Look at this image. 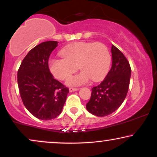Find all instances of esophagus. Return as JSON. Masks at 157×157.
<instances>
[{
    "mask_svg": "<svg viewBox=\"0 0 157 157\" xmlns=\"http://www.w3.org/2000/svg\"><path fill=\"white\" fill-rule=\"evenodd\" d=\"M78 89H79L78 88H73V87H70V88H69V91L74 92L75 91V90H77Z\"/></svg>",
    "mask_w": 157,
    "mask_h": 157,
    "instance_id": "1",
    "label": "esophagus"
}]
</instances>
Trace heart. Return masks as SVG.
Segmentation results:
<instances>
[{
	"mask_svg": "<svg viewBox=\"0 0 157 157\" xmlns=\"http://www.w3.org/2000/svg\"><path fill=\"white\" fill-rule=\"evenodd\" d=\"M63 58H51L49 69L52 75L60 80H67L77 70L82 71L67 80L69 85H81L89 79L99 81L108 72L111 64L110 52L102 43L77 42L60 51Z\"/></svg>",
	"mask_w": 157,
	"mask_h": 157,
	"instance_id": "obj_1",
	"label": "heart"
}]
</instances>
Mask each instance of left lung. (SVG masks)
Returning <instances> with one entry per match:
<instances>
[{"mask_svg":"<svg viewBox=\"0 0 157 157\" xmlns=\"http://www.w3.org/2000/svg\"><path fill=\"white\" fill-rule=\"evenodd\" d=\"M113 63L110 70L99 85L92 88L86 104L88 112L97 116H106L119 107L129 90L131 67L124 54L114 45L111 48Z\"/></svg>","mask_w":157,"mask_h":157,"instance_id":"obj_1","label":"left lung"}]
</instances>
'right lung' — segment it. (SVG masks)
Masks as SVG:
<instances>
[{"mask_svg":"<svg viewBox=\"0 0 157 157\" xmlns=\"http://www.w3.org/2000/svg\"><path fill=\"white\" fill-rule=\"evenodd\" d=\"M57 46L56 41L36 45L26 55L17 71L22 102L33 116L41 120L59 116L69 92L67 87L54 79L49 69V58Z\"/></svg>","mask_w":157,"mask_h":157,"instance_id":"add662e5","label":"right lung"}]
</instances>
